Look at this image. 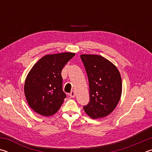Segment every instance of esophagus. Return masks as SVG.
<instances>
[{
  "mask_svg": "<svg viewBox=\"0 0 152 152\" xmlns=\"http://www.w3.org/2000/svg\"><path fill=\"white\" fill-rule=\"evenodd\" d=\"M75 96H76L75 92H74V91H72V92H70V96L71 98H74V97H75Z\"/></svg>",
  "mask_w": 152,
  "mask_h": 152,
  "instance_id": "34e87169",
  "label": "esophagus"
}]
</instances>
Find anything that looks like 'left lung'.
I'll return each mask as SVG.
<instances>
[{
    "instance_id": "1",
    "label": "left lung",
    "mask_w": 152,
    "mask_h": 152,
    "mask_svg": "<svg viewBox=\"0 0 152 152\" xmlns=\"http://www.w3.org/2000/svg\"><path fill=\"white\" fill-rule=\"evenodd\" d=\"M80 58L88 76L90 91V102L83 109L94 119L106 117L114 110L121 96L119 72L102 56L82 54Z\"/></svg>"
}]
</instances>
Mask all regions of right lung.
<instances>
[{
  "label": "right lung",
  "instance_id": "add662e5",
  "mask_svg": "<svg viewBox=\"0 0 152 152\" xmlns=\"http://www.w3.org/2000/svg\"><path fill=\"white\" fill-rule=\"evenodd\" d=\"M74 56L71 52L46 55L33 66L25 80L24 91L28 104L35 112L48 117L60 109L66 97L61 72Z\"/></svg>",
  "mask_w": 152,
  "mask_h": 152
}]
</instances>
